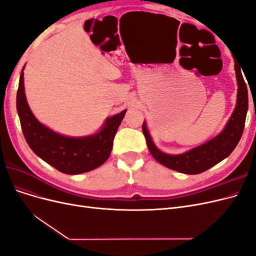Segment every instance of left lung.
I'll list each match as a JSON object with an SVG mask.
<instances>
[{
  "instance_id": "1",
  "label": "left lung",
  "mask_w": 256,
  "mask_h": 256,
  "mask_svg": "<svg viewBox=\"0 0 256 256\" xmlns=\"http://www.w3.org/2000/svg\"><path fill=\"white\" fill-rule=\"evenodd\" d=\"M242 69L235 60V72L238 85L235 109L224 129L209 141L182 154H166L154 145L150 131L147 129L146 122L144 120L142 130L146 138L147 147H148L152 156L159 164L180 173L194 175L207 171L208 168H210L230 156L242 136L248 104H249L248 90Z\"/></svg>"
}]
</instances>
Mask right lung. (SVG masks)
Wrapping results in <instances>:
<instances>
[{"instance_id":"1","label":"right lung","mask_w":256,"mask_h":256,"mask_svg":"<svg viewBox=\"0 0 256 256\" xmlns=\"http://www.w3.org/2000/svg\"><path fill=\"white\" fill-rule=\"evenodd\" d=\"M23 69L17 92V111L28 146L48 164L69 175L90 172L110 157L113 140L127 110L108 118L96 134L84 136L60 134L38 120L30 111L24 92Z\"/></svg>"}]
</instances>
